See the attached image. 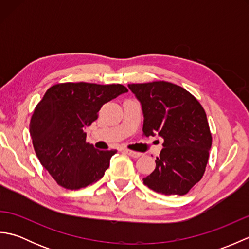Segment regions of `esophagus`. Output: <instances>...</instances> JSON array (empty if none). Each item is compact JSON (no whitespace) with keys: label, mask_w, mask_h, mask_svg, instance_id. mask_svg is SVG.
<instances>
[{"label":"esophagus","mask_w":249,"mask_h":249,"mask_svg":"<svg viewBox=\"0 0 249 249\" xmlns=\"http://www.w3.org/2000/svg\"><path fill=\"white\" fill-rule=\"evenodd\" d=\"M125 153H126V154H128L130 157H134V158L140 157V156L142 155V153L135 152V151H130V150H125Z\"/></svg>","instance_id":"34e87169"}]
</instances>
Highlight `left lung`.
Returning <instances> with one entry per match:
<instances>
[{
  "label": "left lung",
  "instance_id": "8db88e82",
  "mask_svg": "<svg viewBox=\"0 0 249 249\" xmlns=\"http://www.w3.org/2000/svg\"><path fill=\"white\" fill-rule=\"evenodd\" d=\"M141 105L143 133L163 138L143 184L162 195H186L203 177L212 136L204 109L186 89L166 81L128 84Z\"/></svg>",
  "mask_w": 249,
  "mask_h": 249
}]
</instances>
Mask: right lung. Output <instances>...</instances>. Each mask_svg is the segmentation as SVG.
I'll list each match as a JSON object with an SVG mask.
<instances>
[{
  "label": "right lung",
  "mask_w": 249,
  "mask_h": 249,
  "mask_svg": "<svg viewBox=\"0 0 249 249\" xmlns=\"http://www.w3.org/2000/svg\"><path fill=\"white\" fill-rule=\"evenodd\" d=\"M122 84L60 83L37 104L30 123L34 150L56 183L80 189L102 178L116 150L99 151L84 131L97 119L102 106L127 93Z\"/></svg>",
  "instance_id": "right-lung-1"
}]
</instances>
